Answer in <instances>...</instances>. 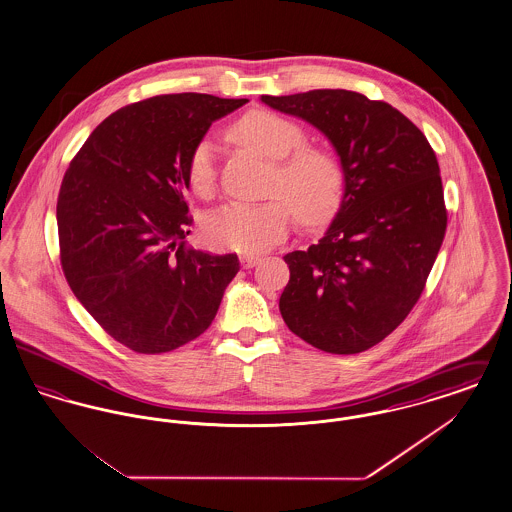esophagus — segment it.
Returning a JSON list of instances; mask_svg holds the SVG:
<instances>
[{
	"instance_id": "obj_1",
	"label": "esophagus",
	"mask_w": 512,
	"mask_h": 512,
	"mask_svg": "<svg viewBox=\"0 0 512 512\" xmlns=\"http://www.w3.org/2000/svg\"><path fill=\"white\" fill-rule=\"evenodd\" d=\"M240 261H242L244 268H253L261 263V257L259 255H242Z\"/></svg>"
}]
</instances>
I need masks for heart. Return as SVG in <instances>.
Returning <instances> with one entry per match:
<instances>
[{
	"mask_svg": "<svg viewBox=\"0 0 512 512\" xmlns=\"http://www.w3.org/2000/svg\"><path fill=\"white\" fill-rule=\"evenodd\" d=\"M234 140L274 161L263 203L232 201L205 222L203 236L215 247L238 253H261L278 244L292 226L293 213L307 226L332 219L345 197V169L340 157L322 147H309L299 124L270 111H251L230 130ZM213 146L203 140L188 159V184L197 195L215 188ZM285 199L282 200L281 197Z\"/></svg>",
	"mask_w": 512,
	"mask_h": 512,
	"instance_id": "1",
	"label": "heart"
}]
</instances>
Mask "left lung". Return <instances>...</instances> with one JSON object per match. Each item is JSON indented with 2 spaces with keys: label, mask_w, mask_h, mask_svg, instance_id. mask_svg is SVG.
<instances>
[{
  "label": "left lung",
  "mask_w": 512,
  "mask_h": 512,
  "mask_svg": "<svg viewBox=\"0 0 512 512\" xmlns=\"http://www.w3.org/2000/svg\"><path fill=\"white\" fill-rule=\"evenodd\" d=\"M261 101L311 122L345 169V197L324 238L284 257L282 318L320 351H366L411 313L438 257L447 211L436 153L403 113L357 92Z\"/></svg>",
  "instance_id": "1"
}]
</instances>
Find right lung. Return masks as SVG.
<instances>
[{
	"instance_id": "add662e5",
	"label": "right lung",
	"mask_w": 512,
	"mask_h": 512,
	"mask_svg": "<svg viewBox=\"0 0 512 512\" xmlns=\"http://www.w3.org/2000/svg\"><path fill=\"white\" fill-rule=\"evenodd\" d=\"M247 99L167 94L130 103L88 136L57 199L61 267L76 299L136 353L201 336L240 270L236 253L186 247L190 153Z\"/></svg>"
}]
</instances>
